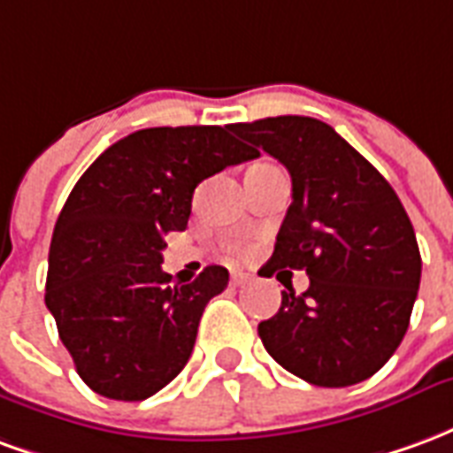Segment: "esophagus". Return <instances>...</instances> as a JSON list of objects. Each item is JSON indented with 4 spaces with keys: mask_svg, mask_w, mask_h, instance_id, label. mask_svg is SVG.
Listing matches in <instances>:
<instances>
[{
    "mask_svg": "<svg viewBox=\"0 0 453 453\" xmlns=\"http://www.w3.org/2000/svg\"><path fill=\"white\" fill-rule=\"evenodd\" d=\"M250 281V274H245V272H233V276H230V284L233 286H242Z\"/></svg>",
    "mask_w": 453,
    "mask_h": 453,
    "instance_id": "obj_1",
    "label": "esophagus"
}]
</instances>
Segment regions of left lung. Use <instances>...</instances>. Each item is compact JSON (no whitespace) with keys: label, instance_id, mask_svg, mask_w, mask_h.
<instances>
[{"label":"left lung","instance_id":"obj_1","mask_svg":"<svg viewBox=\"0 0 453 453\" xmlns=\"http://www.w3.org/2000/svg\"><path fill=\"white\" fill-rule=\"evenodd\" d=\"M230 130L279 159L294 184L269 276L305 269L311 279L301 296L284 284L279 313L257 327L265 349L313 386L366 380L408 333L422 274L398 194L323 120L276 116Z\"/></svg>","mask_w":453,"mask_h":453}]
</instances>
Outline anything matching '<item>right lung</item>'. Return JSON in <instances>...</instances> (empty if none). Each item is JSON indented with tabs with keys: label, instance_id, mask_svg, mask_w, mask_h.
I'll return each instance as SVG.
<instances>
[{
	"label": "right lung",
	"instance_id": "obj_1",
	"mask_svg": "<svg viewBox=\"0 0 453 453\" xmlns=\"http://www.w3.org/2000/svg\"><path fill=\"white\" fill-rule=\"evenodd\" d=\"M257 155L230 126L145 128L104 150L74 184L53 230L45 305L94 393L145 400L187 366L227 269L172 286L165 235L187 227L203 179Z\"/></svg>",
	"mask_w": 453,
	"mask_h": 453
}]
</instances>
